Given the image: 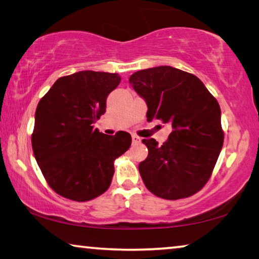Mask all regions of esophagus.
Returning a JSON list of instances; mask_svg holds the SVG:
<instances>
[{
  "instance_id": "esophagus-1",
  "label": "esophagus",
  "mask_w": 259,
  "mask_h": 259,
  "mask_svg": "<svg viewBox=\"0 0 259 259\" xmlns=\"http://www.w3.org/2000/svg\"><path fill=\"white\" fill-rule=\"evenodd\" d=\"M140 142H142V139L137 135H133V144H139Z\"/></svg>"
}]
</instances>
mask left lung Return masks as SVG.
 Listing matches in <instances>:
<instances>
[{
  "instance_id": "obj_1",
  "label": "left lung",
  "mask_w": 259,
  "mask_h": 259,
  "mask_svg": "<svg viewBox=\"0 0 259 259\" xmlns=\"http://www.w3.org/2000/svg\"><path fill=\"white\" fill-rule=\"evenodd\" d=\"M147 105V121L172 126L163 145L144 139L148 150L139 163L147 190L166 200L188 198L211 176L224 143L221 107L199 77L171 66L142 69L129 78Z\"/></svg>"
}]
</instances>
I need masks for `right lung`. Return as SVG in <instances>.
<instances>
[{
  "instance_id": "add662e5",
  "label": "right lung",
  "mask_w": 259,
  "mask_h": 259,
  "mask_svg": "<svg viewBox=\"0 0 259 259\" xmlns=\"http://www.w3.org/2000/svg\"><path fill=\"white\" fill-rule=\"evenodd\" d=\"M120 82L116 73L81 71L59 77L37 105L34 156L49 186L64 198L84 202L102 195L112 183L114 161L129 150L130 134L107 136L94 128Z\"/></svg>"
}]
</instances>
